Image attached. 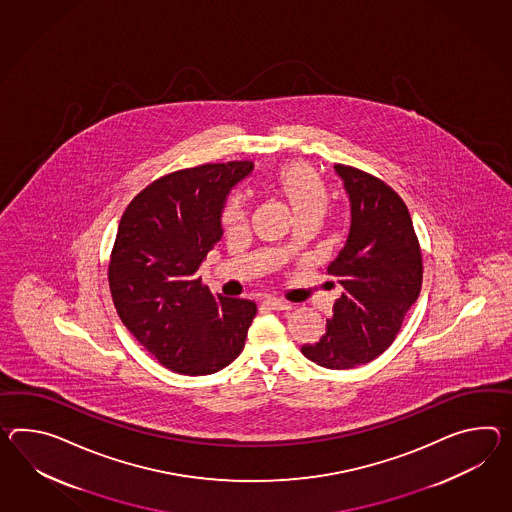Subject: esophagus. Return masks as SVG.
I'll use <instances>...</instances> for the list:
<instances>
[{
  "instance_id": "34e87169",
  "label": "esophagus",
  "mask_w": 512,
  "mask_h": 512,
  "mask_svg": "<svg viewBox=\"0 0 512 512\" xmlns=\"http://www.w3.org/2000/svg\"><path fill=\"white\" fill-rule=\"evenodd\" d=\"M262 305L272 309V311H290L292 309L287 301L275 300V298H268V300L262 301Z\"/></svg>"
}]
</instances>
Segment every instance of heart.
I'll use <instances>...</instances> for the list:
<instances>
[{
	"label": "heart",
	"instance_id": "1",
	"mask_svg": "<svg viewBox=\"0 0 512 512\" xmlns=\"http://www.w3.org/2000/svg\"><path fill=\"white\" fill-rule=\"evenodd\" d=\"M272 185L287 201L288 209L296 218L300 216H324L331 192L324 177L312 166L301 161L283 164L272 174ZM246 220V203L240 194L231 196L222 211V224L237 227Z\"/></svg>",
	"mask_w": 512,
	"mask_h": 512
}]
</instances>
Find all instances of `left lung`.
<instances>
[{
    "instance_id": "1",
    "label": "left lung",
    "mask_w": 512,
    "mask_h": 512,
    "mask_svg": "<svg viewBox=\"0 0 512 512\" xmlns=\"http://www.w3.org/2000/svg\"><path fill=\"white\" fill-rule=\"evenodd\" d=\"M351 203L344 248L327 266L342 287L322 338L301 353L329 370L374 361L398 337L422 288V250L398 192L359 168L335 164Z\"/></svg>"
}]
</instances>
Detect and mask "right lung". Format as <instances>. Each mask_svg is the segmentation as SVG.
Here are the masks:
<instances>
[{"label": "right lung", "mask_w": 512, "mask_h": 512, "mask_svg": "<svg viewBox=\"0 0 512 512\" xmlns=\"http://www.w3.org/2000/svg\"><path fill=\"white\" fill-rule=\"evenodd\" d=\"M250 161L163 175L127 205L109 261L114 307L133 337L172 372L214 374L235 361L257 314L250 300L214 296L201 262L222 238L231 188Z\"/></svg>", "instance_id": "obj_1"}]
</instances>
